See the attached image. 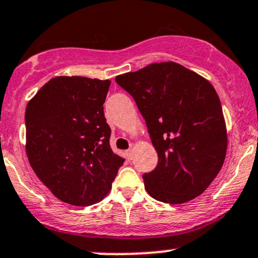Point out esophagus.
<instances>
[{
    "label": "esophagus",
    "mask_w": 258,
    "mask_h": 258,
    "mask_svg": "<svg viewBox=\"0 0 258 258\" xmlns=\"http://www.w3.org/2000/svg\"><path fill=\"white\" fill-rule=\"evenodd\" d=\"M125 155H126V157H128V158H129V160H132V158H133V150H132V149L126 150Z\"/></svg>",
    "instance_id": "esophagus-1"
}]
</instances>
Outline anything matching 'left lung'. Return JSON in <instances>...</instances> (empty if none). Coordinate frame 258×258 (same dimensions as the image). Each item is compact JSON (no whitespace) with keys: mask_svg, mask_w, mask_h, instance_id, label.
<instances>
[{"mask_svg":"<svg viewBox=\"0 0 258 258\" xmlns=\"http://www.w3.org/2000/svg\"><path fill=\"white\" fill-rule=\"evenodd\" d=\"M115 83L135 100L158 153L157 166L143 175L147 192L172 205L201 195L227 152V129L215 88L174 62L118 75Z\"/></svg>","mask_w":258,"mask_h":258,"instance_id":"1","label":"left lung"}]
</instances>
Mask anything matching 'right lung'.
Listing matches in <instances>:
<instances>
[{"mask_svg": "<svg viewBox=\"0 0 258 258\" xmlns=\"http://www.w3.org/2000/svg\"><path fill=\"white\" fill-rule=\"evenodd\" d=\"M109 80L57 77L25 109L29 163L66 204L91 206L108 194L124 158L112 151L103 103Z\"/></svg>", "mask_w": 258, "mask_h": 258, "instance_id": "obj_1", "label": "right lung"}]
</instances>
